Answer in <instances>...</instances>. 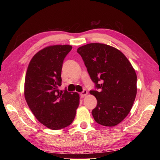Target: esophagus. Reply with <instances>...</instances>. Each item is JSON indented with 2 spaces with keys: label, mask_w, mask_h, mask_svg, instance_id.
Masks as SVG:
<instances>
[{
  "label": "esophagus",
  "mask_w": 160,
  "mask_h": 160,
  "mask_svg": "<svg viewBox=\"0 0 160 160\" xmlns=\"http://www.w3.org/2000/svg\"><path fill=\"white\" fill-rule=\"evenodd\" d=\"M87 94V91L86 89H83V91H82V92H81V96H82V97H84V96H85Z\"/></svg>",
  "instance_id": "obj_1"
}]
</instances>
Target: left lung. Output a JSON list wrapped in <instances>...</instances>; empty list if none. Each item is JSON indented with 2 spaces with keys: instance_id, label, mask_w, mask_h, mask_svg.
<instances>
[{
  "instance_id": "8db88e82",
  "label": "left lung",
  "mask_w": 160,
  "mask_h": 160,
  "mask_svg": "<svg viewBox=\"0 0 160 160\" xmlns=\"http://www.w3.org/2000/svg\"><path fill=\"white\" fill-rule=\"evenodd\" d=\"M77 52L97 89L90 91L97 99L91 112L95 121L106 127L120 123L137 94V76L131 64L120 51L104 44H87Z\"/></svg>"
}]
</instances>
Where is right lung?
<instances>
[{"label": "right lung", "mask_w": 160, "mask_h": 160, "mask_svg": "<svg viewBox=\"0 0 160 160\" xmlns=\"http://www.w3.org/2000/svg\"><path fill=\"white\" fill-rule=\"evenodd\" d=\"M71 45H53L40 50L30 61L25 80V98L40 123L53 130L72 123L79 105L76 92L58 89L61 71Z\"/></svg>", "instance_id": "obj_1"}]
</instances>
